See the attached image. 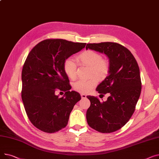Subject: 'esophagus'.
Returning a JSON list of instances; mask_svg holds the SVG:
<instances>
[{"mask_svg":"<svg viewBox=\"0 0 159 159\" xmlns=\"http://www.w3.org/2000/svg\"><path fill=\"white\" fill-rule=\"evenodd\" d=\"M80 95H81L82 98H86V95L84 94V93H82Z\"/></svg>","mask_w":159,"mask_h":159,"instance_id":"obj_1","label":"esophagus"}]
</instances>
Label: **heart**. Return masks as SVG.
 Wrapping results in <instances>:
<instances>
[{
	"instance_id": "obj_1",
	"label": "heart",
	"mask_w": 159,
	"mask_h": 159,
	"mask_svg": "<svg viewBox=\"0 0 159 159\" xmlns=\"http://www.w3.org/2000/svg\"><path fill=\"white\" fill-rule=\"evenodd\" d=\"M77 60L80 64L89 67V75H95L98 79H104L109 72V62L102 58L101 54L93 50L88 49L82 52L77 57ZM63 69L70 79L73 80L77 77V65L72 58H68L64 61ZM97 83L98 79L95 77L81 79L74 83L73 88L78 92L86 93L92 90Z\"/></svg>"
}]
</instances>
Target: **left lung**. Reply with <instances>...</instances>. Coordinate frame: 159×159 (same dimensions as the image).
Instances as JSON below:
<instances>
[{
    "mask_svg": "<svg viewBox=\"0 0 159 159\" xmlns=\"http://www.w3.org/2000/svg\"><path fill=\"white\" fill-rule=\"evenodd\" d=\"M86 48L104 53L109 58L107 76L96 90L102 95L110 94L105 102L87 96L91 102L87 122L98 132L112 133L123 127L135 111L142 89L139 66L129 50L118 43L88 44Z\"/></svg>",
    "mask_w": 159,
    "mask_h": 159,
    "instance_id": "1",
    "label": "left lung"
}]
</instances>
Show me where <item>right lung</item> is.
<instances>
[{
	"mask_svg": "<svg viewBox=\"0 0 159 159\" xmlns=\"http://www.w3.org/2000/svg\"><path fill=\"white\" fill-rule=\"evenodd\" d=\"M86 44L46 39L29 53L22 71L21 97L30 120L39 129L52 133L68 124L70 113L81 97L76 91H70L71 87L63 64ZM57 89L65 91L62 98L55 95Z\"/></svg>",
	"mask_w": 159,
	"mask_h": 159,
	"instance_id": "right-lung-1",
	"label": "right lung"
}]
</instances>
